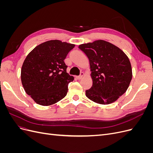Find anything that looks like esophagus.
<instances>
[{
    "instance_id": "1",
    "label": "esophagus",
    "mask_w": 153,
    "mask_h": 153,
    "mask_svg": "<svg viewBox=\"0 0 153 153\" xmlns=\"http://www.w3.org/2000/svg\"><path fill=\"white\" fill-rule=\"evenodd\" d=\"M84 76V72H82L79 76H76V78H77V79H79L80 80V79H82V78H83V76Z\"/></svg>"
}]
</instances>
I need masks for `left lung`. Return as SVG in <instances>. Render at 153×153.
<instances>
[{"label":"left lung","mask_w":153,"mask_h":153,"mask_svg":"<svg viewBox=\"0 0 153 153\" xmlns=\"http://www.w3.org/2000/svg\"><path fill=\"white\" fill-rule=\"evenodd\" d=\"M89 60L92 86L85 95L94 102L108 105L126 92L132 79L130 61L122 50L104 40L78 47Z\"/></svg>","instance_id":"1"}]
</instances>
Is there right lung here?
I'll return each mask as SVG.
<instances>
[{
  "mask_svg": "<svg viewBox=\"0 0 153 153\" xmlns=\"http://www.w3.org/2000/svg\"><path fill=\"white\" fill-rule=\"evenodd\" d=\"M75 45L55 39L36 47L27 55L21 69V81L26 93L36 103L49 106L68 93L74 77L66 72L64 61Z\"/></svg>",
  "mask_w": 153,
  "mask_h": 153,
  "instance_id": "right-lung-1",
  "label": "right lung"
}]
</instances>
